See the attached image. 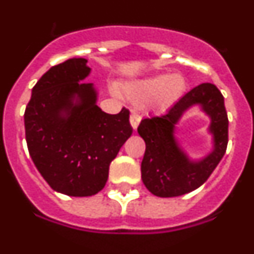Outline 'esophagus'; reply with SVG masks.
<instances>
[{"label":"esophagus","instance_id":"esophagus-1","mask_svg":"<svg viewBox=\"0 0 254 254\" xmlns=\"http://www.w3.org/2000/svg\"><path fill=\"white\" fill-rule=\"evenodd\" d=\"M140 123V115L137 112H131L130 115V125L133 129H137Z\"/></svg>","mask_w":254,"mask_h":254}]
</instances>
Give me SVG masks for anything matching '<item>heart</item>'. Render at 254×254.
<instances>
[{
  "label": "heart",
  "mask_w": 254,
  "mask_h": 254,
  "mask_svg": "<svg viewBox=\"0 0 254 254\" xmlns=\"http://www.w3.org/2000/svg\"><path fill=\"white\" fill-rule=\"evenodd\" d=\"M186 90V81L181 74H156L124 85L123 94L134 103H152L159 110H168L180 101Z\"/></svg>",
  "instance_id": "b5f03b06"
}]
</instances>
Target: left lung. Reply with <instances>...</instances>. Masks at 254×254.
I'll return each instance as SVG.
<instances>
[{
	"label": "left lung",
	"mask_w": 254,
	"mask_h": 254,
	"mask_svg": "<svg viewBox=\"0 0 254 254\" xmlns=\"http://www.w3.org/2000/svg\"><path fill=\"white\" fill-rule=\"evenodd\" d=\"M195 104L201 105L211 117L210 131L213 135V151L197 162L188 159L174 137L175 124ZM138 133L146 142L140 172L147 190L160 197L191 192L209 178L227 148L229 119L223 95L216 85L200 84L183 95L165 115L143 119Z\"/></svg>",
	"instance_id": "1"
}]
</instances>
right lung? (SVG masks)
<instances>
[{
  "instance_id": "1",
  "label": "right lung",
  "mask_w": 254,
  "mask_h": 254,
  "mask_svg": "<svg viewBox=\"0 0 254 254\" xmlns=\"http://www.w3.org/2000/svg\"><path fill=\"white\" fill-rule=\"evenodd\" d=\"M84 58L51 67L32 89L24 112L25 139L38 172L55 191L95 195L106 186L111 161L133 133L129 110L106 114L94 85L82 82Z\"/></svg>"
}]
</instances>
